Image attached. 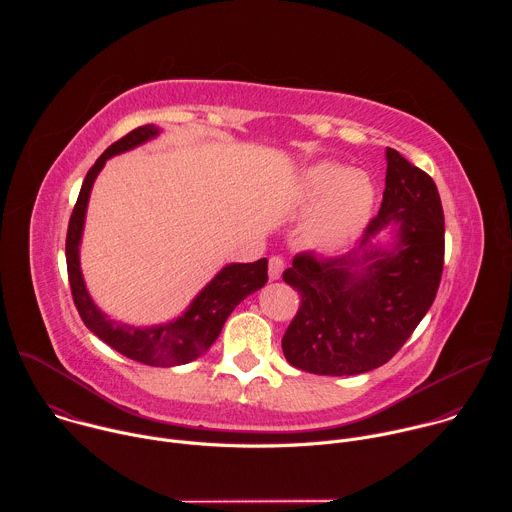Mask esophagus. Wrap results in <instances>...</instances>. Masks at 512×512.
Returning <instances> with one entry per match:
<instances>
[{
    "label": "esophagus",
    "instance_id": "obj_1",
    "mask_svg": "<svg viewBox=\"0 0 512 512\" xmlns=\"http://www.w3.org/2000/svg\"><path fill=\"white\" fill-rule=\"evenodd\" d=\"M283 267H285V263H283L281 257H271L269 259V279L277 281L281 277V273H283Z\"/></svg>",
    "mask_w": 512,
    "mask_h": 512
}]
</instances>
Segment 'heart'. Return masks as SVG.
<instances>
[{"instance_id": "b5f03b06", "label": "heart", "mask_w": 512, "mask_h": 512, "mask_svg": "<svg viewBox=\"0 0 512 512\" xmlns=\"http://www.w3.org/2000/svg\"><path fill=\"white\" fill-rule=\"evenodd\" d=\"M375 206V186L362 172L318 162L304 170L298 186V208L310 212L306 237L320 249H338L367 225Z\"/></svg>"}]
</instances>
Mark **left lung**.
<instances>
[{
  "label": "left lung",
  "instance_id": "left-lung-1",
  "mask_svg": "<svg viewBox=\"0 0 512 512\" xmlns=\"http://www.w3.org/2000/svg\"><path fill=\"white\" fill-rule=\"evenodd\" d=\"M379 214L342 257H294L283 281L302 296L283 334L289 364L314 375L369 373L407 342L444 269V210L435 182L387 148ZM392 235L389 242L378 237Z\"/></svg>",
  "mask_w": 512,
  "mask_h": 512
}]
</instances>
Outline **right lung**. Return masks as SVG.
<instances>
[{
    "mask_svg": "<svg viewBox=\"0 0 512 512\" xmlns=\"http://www.w3.org/2000/svg\"><path fill=\"white\" fill-rule=\"evenodd\" d=\"M160 133L162 129L156 125L133 129L119 141L111 143L89 170L75 210L70 214L66 233V269L72 300H75L85 326L95 336L131 360L150 364V367H176V364H186L202 356L221 334L231 312L253 291L267 283V259L225 265L200 289V294L190 302L186 312L166 324L133 326L117 322L93 302L81 271V241L93 184L109 158L129 152Z\"/></svg>",
    "mask_w": 512,
    "mask_h": 512,
    "instance_id": "obj_1",
    "label": "right lung"
}]
</instances>
